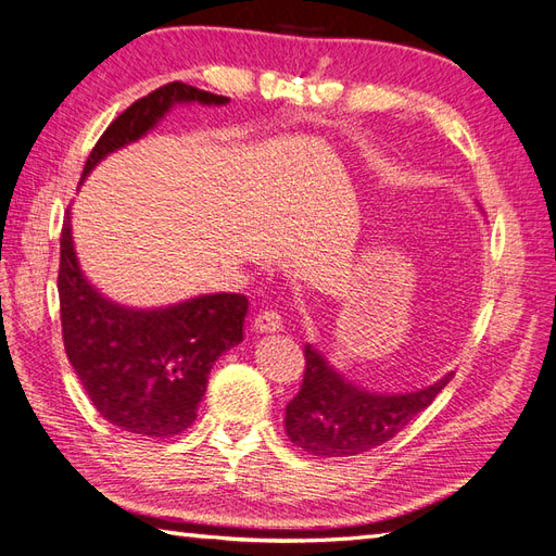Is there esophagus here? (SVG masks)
Masks as SVG:
<instances>
[{"label":"esophagus","mask_w":556,"mask_h":556,"mask_svg":"<svg viewBox=\"0 0 556 556\" xmlns=\"http://www.w3.org/2000/svg\"><path fill=\"white\" fill-rule=\"evenodd\" d=\"M281 315L275 313V309H263V313H257L253 319V329L257 333H275L281 329Z\"/></svg>","instance_id":"esophagus-1"}]
</instances>
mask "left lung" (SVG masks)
Returning <instances> with one entry per match:
<instances>
[{"label":"left lung","instance_id":"left-lung-1","mask_svg":"<svg viewBox=\"0 0 556 556\" xmlns=\"http://www.w3.org/2000/svg\"><path fill=\"white\" fill-rule=\"evenodd\" d=\"M453 371L409 393H379L357 386L317 348L305 345V374L299 395L287 405L291 443L317 457H351L383 445L433 403Z\"/></svg>","mask_w":556,"mask_h":556}]
</instances>
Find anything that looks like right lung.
Masks as SVG:
<instances>
[{"label":"right lung","mask_w":556,"mask_h":556,"mask_svg":"<svg viewBox=\"0 0 556 556\" xmlns=\"http://www.w3.org/2000/svg\"><path fill=\"white\" fill-rule=\"evenodd\" d=\"M177 103L225 106L229 99L185 83L159 87L106 127L83 179L111 153L153 130ZM59 299L63 345L77 379L103 419L139 438L189 429L215 359L243 341L249 309L241 293H205L167 307L111 301L77 261L71 211L61 231Z\"/></svg>","instance_id":"1"}]
</instances>
